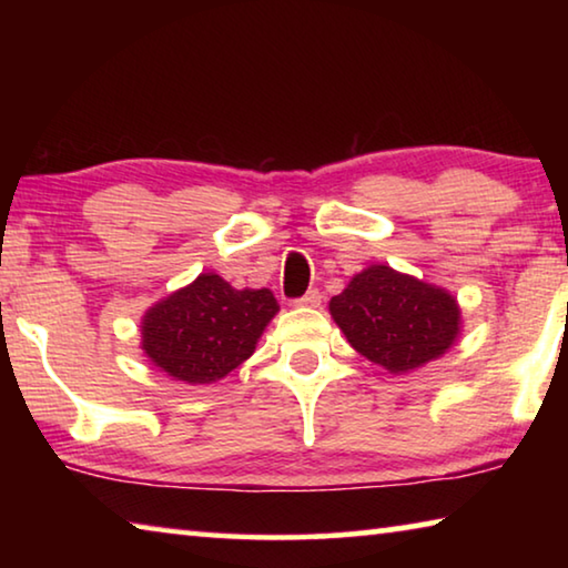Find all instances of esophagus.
Returning a JSON list of instances; mask_svg holds the SVG:
<instances>
[{"label": "esophagus", "mask_w": 568, "mask_h": 568, "mask_svg": "<svg viewBox=\"0 0 568 568\" xmlns=\"http://www.w3.org/2000/svg\"><path fill=\"white\" fill-rule=\"evenodd\" d=\"M321 291H315V287H313V291H307L305 295H301V297H295V303L297 305H307V307H315V305H321Z\"/></svg>", "instance_id": "34e87169"}]
</instances>
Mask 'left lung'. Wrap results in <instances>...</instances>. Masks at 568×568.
<instances>
[{
    "label": "left lung",
    "instance_id": "8db88e82",
    "mask_svg": "<svg viewBox=\"0 0 568 568\" xmlns=\"http://www.w3.org/2000/svg\"><path fill=\"white\" fill-rule=\"evenodd\" d=\"M331 315L371 363L408 373L454 345L460 311L440 287L373 265L333 297Z\"/></svg>",
    "mask_w": 568,
    "mask_h": 568
}]
</instances>
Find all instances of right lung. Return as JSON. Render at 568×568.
I'll list each match as a JSON object with an SVG mask.
<instances>
[{"mask_svg":"<svg viewBox=\"0 0 568 568\" xmlns=\"http://www.w3.org/2000/svg\"><path fill=\"white\" fill-rule=\"evenodd\" d=\"M277 313L275 295L235 291L215 273L158 303L142 321V351L185 383H215L255 351V343Z\"/></svg>","mask_w":568,"mask_h":568,"instance_id":"1","label":"right lung"}]
</instances>
